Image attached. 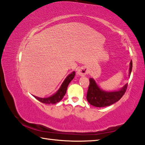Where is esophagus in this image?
I'll use <instances>...</instances> for the list:
<instances>
[{
    "instance_id": "obj_1",
    "label": "esophagus",
    "mask_w": 145,
    "mask_h": 145,
    "mask_svg": "<svg viewBox=\"0 0 145 145\" xmlns=\"http://www.w3.org/2000/svg\"><path fill=\"white\" fill-rule=\"evenodd\" d=\"M88 73V70L85 67L80 68L77 70V74L80 76H84Z\"/></svg>"
}]
</instances>
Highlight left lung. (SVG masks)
Returning <instances> with one entry per match:
<instances>
[{"label": "left lung", "mask_w": 145, "mask_h": 145, "mask_svg": "<svg viewBox=\"0 0 145 145\" xmlns=\"http://www.w3.org/2000/svg\"><path fill=\"white\" fill-rule=\"evenodd\" d=\"M132 68V61L130 63L129 73L131 74ZM127 88L125 84L121 89L116 91L107 92L103 91L99 87L93 78H89V85L88 87L86 99L91 105L97 107H103L111 105L118 101L123 96Z\"/></svg>", "instance_id": "1"}]
</instances>
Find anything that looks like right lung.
Masks as SVG:
<instances>
[{"label": "right lung", "mask_w": 145, "mask_h": 145, "mask_svg": "<svg viewBox=\"0 0 145 145\" xmlns=\"http://www.w3.org/2000/svg\"><path fill=\"white\" fill-rule=\"evenodd\" d=\"M75 72H73L72 73H70V75H68L67 78H65V80H64L63 84H61V87L58 91L56 92L55 94H54L52 96L48 98H40L38 97H35L36 99L38 100L39 101L43 103V104H54L56 103L59 102L61 101V100L63 99V98L65 96L66 94V92H67L68 86L69 84V83L71 82L73 78L75 77Z\"/></svg>", "instance_id": "add662e5"}]
</instances>
